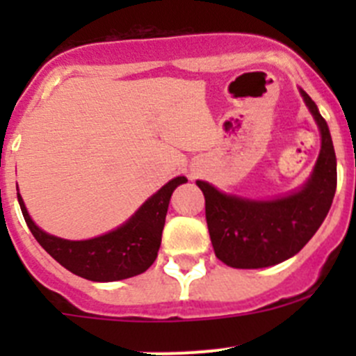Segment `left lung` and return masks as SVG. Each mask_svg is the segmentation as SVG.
Masks as SVG:
<instances>
[{
    "label": "left lung",
    "instance_id": "obj_1",
    "mask_svg": "<svg viewBox=\"0 0 356 356\" xmlns=\"http://www.w3.org/2000/svg\"><path fill=\"white\" fill-rule=\"evenodd\" d=\"M322 136L321 153L307 184L275 200L225 195L196 181L204 195L208 232L218 260L234 268H264L294 257L327 217L336 193L337 170L331 132L314 99L300 89Z\"/></svg>",
    "mask_w": 356,
    "mask_h": 356
}]
</instances>
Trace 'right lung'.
Segmentation results:
<instances>
[{
	"label": "right lung",
	"mask_w": 356,
	"mask_h": 356,
	"mask_svg": "<svg viewBox=\"0 0 356 356\" xmlns=\"http://www.w3.org/2000/svg\"><path fill=\"white\" fill-rule=\"evenodd\" d=\"M188 182L175 177L156 191L125 224L108 234L86 241H68L41 231L27 213L22 196L17 193L20 210L32 236L62 267L72 274L95 282H111L134 277L148 270L156 260L161 231L170 196L177 186Z\"/></svg>",
	"instance_id": "obj_1"
}]
</instances>
